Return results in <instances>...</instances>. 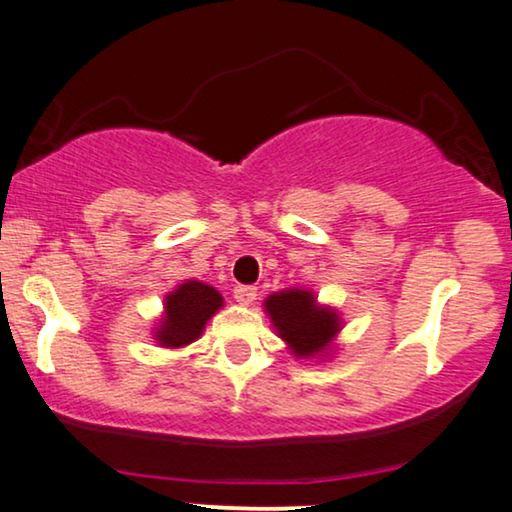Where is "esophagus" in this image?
<instances>
[{
	"instance_id": "esophagus-1",
	"label": "esophagus",
	"mask_w": 512,
	"mask_h": 512,
	"mask_svg": "<svg viewBox=\"0 0 512 512\" xmlns=\"http://www.w3.org/2000/svg\"><path fill=\"white\" fill-rule=\"evenodd\" d=\"M234 299L239 301L241 306H253L257 299V287H253V285L234 287Z\"/></svg>"
}]
</instances>
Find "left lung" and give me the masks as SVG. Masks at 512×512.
<instances>
[{
    "mask_svg": "<svg viewBox=\"0 0 512 512\" xmlns=\"http://www.w3.org/2000/svg\"><path fill=\"white\" fill-rule=\"evenodd\" d=\"M276 336L297 359H327L343 329V318L334 306L320 304L318 294L306 287H287L264 299Z\"/></svg>",
    "mask_w": 512,
    "mask_h": 512,
    "instance_id": "1",
    "label": "left lung"
}]
</instances>
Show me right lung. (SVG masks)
Wrapping results in <instances>:
<instances>
[{
    "label": "right lung",
    "instance_id": "obj_1",
    "mask_svg": "<svg viewBox=\"0 0 512 512\" xmlns=\"http://www.w3.org/2000/svg\"><path fill=\"white\" fill-rule=\"evenodd\" d=\"M225 306L222 294L201 280H185L164 294V311L153 327V341L160 348H185L204 334L208 320Z\"/></svg>",
    "mask_w": 512,
    "mask_h": 512
}]
</instances>
